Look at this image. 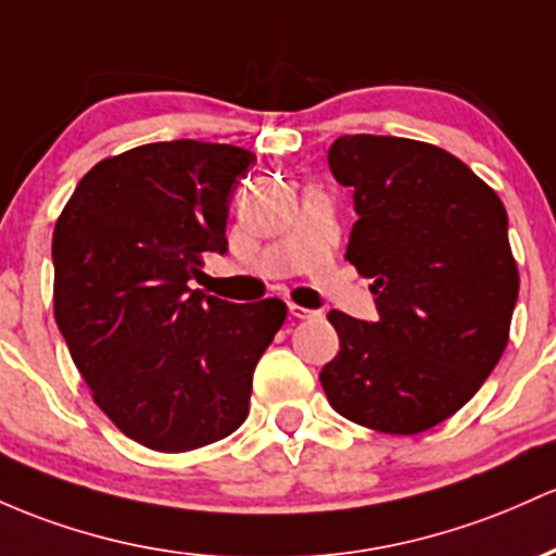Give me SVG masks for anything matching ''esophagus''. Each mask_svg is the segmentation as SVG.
I'll return each instance as SVG.
<instances>
[{
	"label": "esophagus",
	"instance_id": "esophagus-1",
	"mask_svg": "<svg viewBox=\"0 0 556 556\" xmlns=\"http://www.w3.org/2000/svg\"><path fill=\"white\" fill-rule=\"evenodd\" d=\"M288 308H290V316H295V319H311V316H319V311L295 306V303H290Z\"/></svg>",
	"mask_w": 556,
	"mask_h": 556
}]
</instances>
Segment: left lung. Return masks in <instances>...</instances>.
<instances>
[{"label": "left lung", "instance_id": "left-lung-1", "mask_svg": "<svg viewBox=\"0 0 556 556\" xmlns=\"http://www.w3.org/2000/svg\"><path fill=\"white\" fill-rule=\"evenodd\" d=\"M327 163L353 189L345 258L371 279L377 319L329 311L340 353L321 388L351 422L417 435L459 412L502 358L520 292L509 218L435 144L345 134Z\"/></svg>", "mask_w": 556, "mask_h": 556}]
</instances>
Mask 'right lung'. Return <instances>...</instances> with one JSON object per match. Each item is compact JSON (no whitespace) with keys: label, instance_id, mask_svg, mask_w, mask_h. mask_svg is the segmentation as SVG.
Listing matches in <instances>:
<instances>
[{"label":"right lung","instance_id":"1","mask_svg":"<svg viewBox=\"0 0 556 556\" xmlns=\"http://www.w3.org/2000/svg\"><path fill=\"white\" fill-rule=\"evenodd\" d=\"M255 163L235 144L174 139L97 163L52 235L54 321L97 406L152 451L231 435L288 306L189 288L227 253L231 194Z\"/></svg>","mask_w":556,"mask_h":556}]
</instances>
